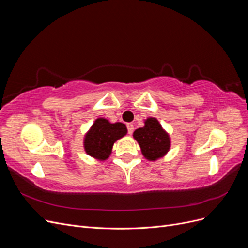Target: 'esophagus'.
<instances>
[{
	"mask_svg": "<svg viewBox=\"0 0 248 248\" xmlns=\"http://www.w3.org/2000/svg\"><path fill=\"white\" fill-rule=\"evenodd\" d=\"M127 129H128V133L130 134H132V132H133V130H134V127H133V125L131 124V123H128L127 124Z\"/></svg>",
	"mask_w": 248,
	"mask_h": 248,
	"instance_id": "esophagus-1",
	"label": "esophagus"
}]
</instances>
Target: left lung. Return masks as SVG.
Wrapping results in <instances>:
<instances>
[{"label":"left lung","mask_w":248,"mask_h":248,"mask_svg":"<svg viewBox=\"0 0 248 248\" xmlns=\"http://www.w3.org/2000/svg\"><path fill=\"white\" fill-rule=\"evenodd\" d=\"M144 123V127L134 130L133 139L139 142L145 158L156 161L170 151V137L156 118L149 117Z\"/></svg>","instance_id":"left-lung-1"}]
</instances>
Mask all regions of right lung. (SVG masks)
<instances>
[{"instance_id":"obj_1","label":"right lung","mask_w":248,"mask_h":248,"mask_svg":"<svg viewBox=\"0 0 248 248\" xmlns=\"http://www.w3.org/2000/svg\"><path fill=\"white\" fill-rule=\"evenodd\" d=\"M127 134V127L121 122L110 123L106 118H97L86 132L84 149L86 153L99 161L107 160L115 142Z\"/></svg>"}]
</instances>
